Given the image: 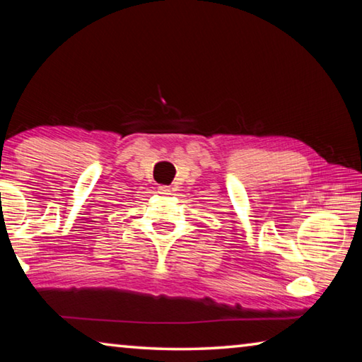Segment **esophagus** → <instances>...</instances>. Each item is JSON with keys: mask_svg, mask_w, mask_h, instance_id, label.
Instances as JSON below:
<instances>
[{"mask_svg": "<svg viewBox=\"0 0 362 362\" xmlns=\"http://www.w3.org/2000/svg\"><path fill=\"white\" fill-rule=\"evenodd\" d=\"M158 193L159 194H170V188L169 187H166V185H161V187H158Z\"/></svg>", "mask_w": 362, "mask_h": 362, "instance_id": "1", "label": "esophagus"}]
</instances>
